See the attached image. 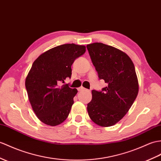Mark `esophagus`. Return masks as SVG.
Segmentation results:
<instances>
[{
    "label": "esophagus",
    "instance_id": "34e87169",
    "mask_svg": "<svg viewBox=\"0 0 161 161\" xmlns=\"http://www.w3.org/2000/svg\"><path fill=\"white\" fill-rule=\"evenodd\" d=\"M78 91H79L80 92V91H89L88 90H86V88H84V87H80L79 88H78Z\"/></svg>",
    "mask_w": 161,
    "mask_h": 161
}]
</instances>
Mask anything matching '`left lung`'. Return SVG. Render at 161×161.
<instances>
[{
	"label": "left lung",
	"mask_w": 161,
	"mask_h": 161,
	"mask_svg": "<svg viewBox=\"0 0 161 161\" xmlns=\"http://www.w3.org/2000/svg\"><path fill=\"white\" fill-rule=\"evenodd\" d=\"M86 47L99 80L108 84L101 91H92L88 115L100 126L114 125L128 113L139 92L134 65L128 55L113 47L95 42Z\"/></svg>",
	"instance_id": "left-lung-1"
}]
</instances>
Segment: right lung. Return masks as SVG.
<instances>
[{"label":"right lung","mask_w":161,"mask_h":161,"mask_svg":"<svg viewBox=\"0 0 161 161\" xmlns=\"http://www.w3.org/2000/svg\"><path fill=\"white\" fill-rule=\"evenodd\" d=\"M85 52V46L65 44L44 52L33 63L25 87L33 110L42 123L55 126L68 117L77 91L60 84L70 78L73 63Z\"/></svg>","instance_id":"obj_1"}]
</instances>
